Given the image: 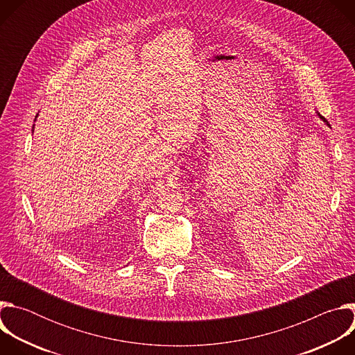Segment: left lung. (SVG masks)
Masks as SVG:
<instances>
[{
    "label": "left lung",
    "instance_id": "obj_1",
    "mask_svg": "<svg viewBox=\"0 0 355 355\" xmlns=\"http://www.w3.org/2000/svg\"><path fill=\"white\" fill-rule=\"evenodd\" d=\"M316 114H318V116H319V118H320V119H322V121H323V122H324L327 126H330V125H329V122H327V121H326V119H324V118H323V116H322L319 112H316Z\"/></svg>",
    "mask_w": 355,
    "mask_h": 355
}]
</instances>
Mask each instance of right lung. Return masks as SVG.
<instances>
[{
    "label": "right lung",
    "mask_w": 355,
    "mask_h": 355,
    "mask_svg": "<svg viewBox=\"0 0 355 355\" xmlns=\"http://www.w3.org/2000/svg\"><path fill=\"white\" fill-rule=\"evenodd\" d=\"M37 115H39V114H36V118H37ZM36 118H35V121H36ZM33 126H35V125H33ZM33 129H35V128H32V132H33Z\"/></svg>",
    "instance_id": "1"
}]
</instances>
